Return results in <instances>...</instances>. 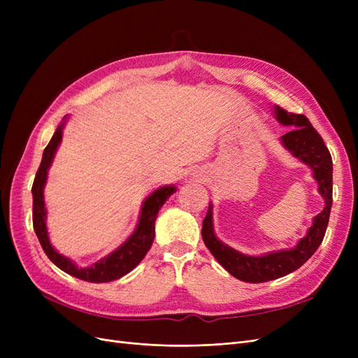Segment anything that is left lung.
Segmentation results:
<instances>
[{
    "label": "left lung",
    "mask_w": 358,
    "mask_h": 358,
    "mask_svg": "<svg viewBox=\"0 0 358 358\" xmlns=\"http://www.w3.org/2000/svg\"><path fill=\"white\" fill-rule=\"evenodd\" d=\"M276 121L291 127L280 137V143L288 152L300 159L312 170V178L318 183V192L324 199V209L313 216L312 225L294 248L266 252L263 255H248L220 241L213 227V204L209 203L208 213L203 221L201 236L204 245L231 276L243 282L259 284L282 278L305 264L321 245L330 218L333 192V162L327 146L305 115H296L275 106Z\"/></svg>",
    "instance_id": "8db88e82"
}]
</instances>
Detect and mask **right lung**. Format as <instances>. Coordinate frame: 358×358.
<instances>
[{
    "label": "right lung",
    "mask_w": 358,
    "mask_h": 358,
    "mask_svg": "<svg viewBox=\"0 0 358 358\" xmlns=\"http://www.w3.org/2000/svg\"><path fill=\"white\" fill-rule=\"evenodd\" d=\"M67 119L69 116H64L62 122L57 128V131L53 133L49 145L43 150L41 164L36 173V179L31 189L32 225H34V231L38 237V242L43 248V251L46 252L50 262L57 267H59L62 272H66L74 278H79L82 280H88V282H110V280H116L131 272V270L145 258L150 246H152L155 237L157 215L162 208V204L169 200L171 194L176 192V187L164 185L157 188L152 194H149L143 200L142 208H140L137 227L131 233V236H129L121 246H117L109 255L103 257L99 262L88 267L76 266L71 258L59 254L49 241V233L46 227L48 210L45 206V194H43L48 182V171L61 145L62 129L66 127Z\"/></svg>",
    "instance_id": "right-lung-1"
}]
</instances>
